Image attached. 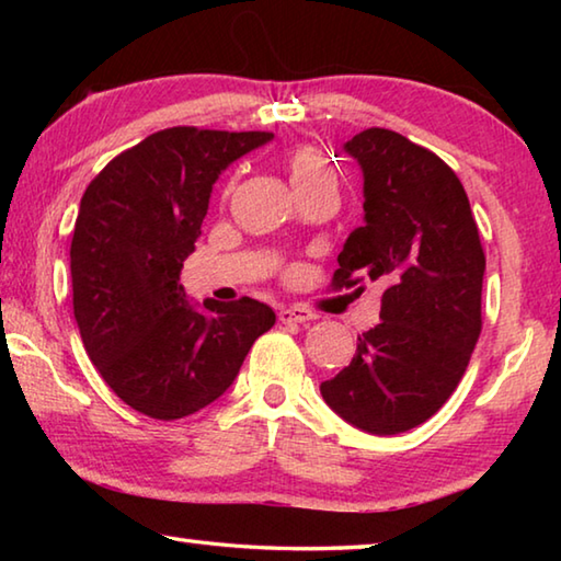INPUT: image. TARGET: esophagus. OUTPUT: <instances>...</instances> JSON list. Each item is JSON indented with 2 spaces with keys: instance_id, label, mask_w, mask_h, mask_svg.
<instances>
[{
  "instance_id": "obj_1",
  "label": "esophagus",
  "mask_w": 561,
  "mask_h": 561,
  "mask_svg": "<svg viewBox=\"0 0 561 561\" xmlns=\"http://www.w3.org/2000/svg\"><path fill=\"white\" fill-rule=\"evenodd\" d=\"M317 319L314 311L304 309V307H284L279 309V321L282 324H304V321Z\"/></svg>"
}]
</instances>
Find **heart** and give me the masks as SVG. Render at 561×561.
I'll use <instances>...</instances> for the list:
<instances>
[{
  "mask_svg": "<svg viewBox=\"0 0 561 561\" xmlns=\"http://www.w3.org/2000/svg\"><path fill=\"white\" fill-rule=\"evenodd\" d=\"M287 165H289V175H291L294 187L319 183V180H336L327 156L321 153L319 148L309 146V144H301L297 148H291V153L287 158Z\"/></svg>",
  "mask_w": 561,
  "mask_h": 561,
  "instance_id": "heart-1",
  "label": "heart"
}]
</instances>
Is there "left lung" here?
<instances>
[{
	"mask_svg": "<svg viewBox=\"0 0 561 561\" xmlns=\"http://www.w3.org/2000/svg\"><path fill=\"white\" fill-rule=\"evenodd\" d=\"M364 170V227L348 234L331 289L383 287L381 321L321 396L374 435L428 421L458 388L482 331L480 244L468 195L433 150L388 128L344 146Z\"/></svg>",
	"mask_w": 561,
	"mask_h": 561,
	"instance_id": "obj_1",
	"label": "left lung"
}]
</instances>
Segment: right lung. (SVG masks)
<instances>
[{
  "label": "right lung",
  "mask_w": 561,
  "mask_h": 561,
  "mask_svg": "<svg viewBox=\"0 0 561 561\" xmlns=\"http://www.w3.org/2000/svg\"><path fill=\"white\" fill-rule=\"evenodd\" d=\"M274 138L175 126L123 150L91 180L71 237L73 317L123 403L178 421L217 401L274 327L257 299L190 307L180 270L195 250L217 175Z\"/></svg>",
  "instance_id": "right-lung-1"
}]
</instances>
